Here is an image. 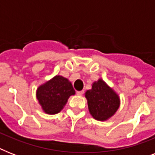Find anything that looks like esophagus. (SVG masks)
<instances>
[{
    "label": "esophagus",
    "mask_w": 155,
    "mask_h": 155,
    "mask_svg": "<svg viewBox=\"0 0 155 155\" xmlns=\"http://www.w3.org/2000/svg\"><path fill=\"white\" fill-rule=\"evenodd\" d=\"M84 91L82 90V91H78V92H76V93H77L78 96H82L84 94Z\"/></svg>",
    "instance_id": "34e87169"
}]
</instances>
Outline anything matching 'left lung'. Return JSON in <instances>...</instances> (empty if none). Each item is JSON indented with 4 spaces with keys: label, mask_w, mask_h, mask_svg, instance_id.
Wrapping results in <instances>:
<instances>
[{
    "label": "left lung",
    "mask_w": 155,
    "mask_h": 155,
    "mask_svg": "<svg viewBox=\"0 0 155 155\" xmlns=\"http://www.w3.org/2000/svg\"><path fill=\"white\" fill-rule=\"evenodd\" d=\"M88 111L95 120L105 121L113 117L120 107L119 95L101 78L92 84V88L84 94Z\"/></svg>",
    "instance_id": "obj_1"
}]
</instances>
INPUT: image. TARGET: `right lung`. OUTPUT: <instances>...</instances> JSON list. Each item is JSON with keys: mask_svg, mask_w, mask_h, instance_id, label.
<instances>
[{"mask_svg": "<svg viewBox=\"0 0 155 155\" xmlns=\"http://www.w3.org/2000/svg\"><path fill=\"white\" fill-rule=\"evenodd\" d=\"M75 94L71 83L59 75L39 85L36 90V97L42 111L50 115L61 112L69 97Z\"/></svg>", "mask_w": 155, "mask_h": 155, "instance_id": "add662e5", "label": "right lung"}]
</instances>
